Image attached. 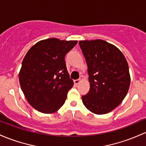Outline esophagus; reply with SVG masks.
I'll return each mask as SVG.
<instances>
[{"instance_id": "esophagus-1", "label": "esophagus", "mask_w": 146, "mask_h": 146, "mask_svg": "<svg viewBox=\"0 0 146 146\" xmlns=\"http://www.w3.org/2000/svg\"><path fill=\"white\" fill-rule=\"evenodd\" d=\"M82 79H83V77H82V76H80V79L75 80H74V84H79V83H80V82Z\"/></svg>"}]
</instances>
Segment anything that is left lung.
<instances>
[{
	"instance_id": "left-lung-1",
	"label": "left lung",
	"mask_w": 146,
	"mask_h": 146,
	"mask_svg": "<svg viewBox=\"0 0 146 146\" xmlns=\"http://www.w3.org/2000/svg\"><path fill=\"white\" fill-rule=\"evenodd\" d=\"M88 66L90 90L82 96L89 111L105 114L118 106L127 95L130 76L125 57L116 46L101 39L80 41Z\"/></svg>"
}]
</instances>
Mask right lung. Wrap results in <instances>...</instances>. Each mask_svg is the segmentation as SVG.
<instances>
[{"label":"right lung","mask_w":146,"mask_h":146,"mask_svg":"<svg viewBox=\"0 0 146 146\" xmlns=\"http://www.w3.org/2000/svg\"><path fill=\"white\" fill-rule=\"evenodd\" d=\"M77 43L51 38L39 41L28 51L22 62L19 82L35 110L51 113L64 104L73 86L64 57Z\"/></svg>","instance_id":"right-lung-1"}]
</instances>
